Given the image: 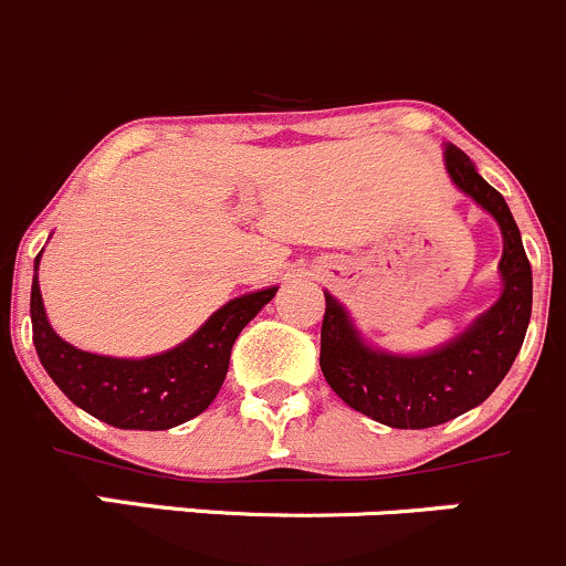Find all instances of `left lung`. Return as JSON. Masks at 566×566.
I'll return each instance as SVG.
<instances>
[{
    "label": "left lung",
    "instance_id": "left-lung-1",
    "mask_svg": "<svg viewBox=\"0 0 566 566\" xmlns=\"http://www.w3.org/2000/svg\"><path fill=\"white\" fill-rule=\"evenodd\" d=\"M447 172L462 193L501 227L504 254L501 298L462 334L419 356H399L367 345L345 306L325 293L319 369L328 386L358 413L397 430H424L482 405L510 373L531 319V265L521 230L499 191L471 158L447 145Z\"/></svg>",
    "mask_w": 566,
    "mask_h": 566
}]
</instances>
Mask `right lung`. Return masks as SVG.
I'll list each match as a JSON object with an SVG mask.
<instances>
[{"instance_id":"add662e5","label":"right lung","mask_w":566,"mask_h":566,"mask_svg":"<svg viewBox=\"0 0 566 566\" xmlns=\"http://www.w3.org/2000/svg\"><path fill=\"white\" fill-rule=\"evenodd\" d=\"M40 254L30 298L32 342L40 364L73 405L119 430H169L202 413L224 384L238 334L279 290L232 298L197 334L158 356H98L67 345L51 328L38 284Z\"/></svg>"}]
</instances>
